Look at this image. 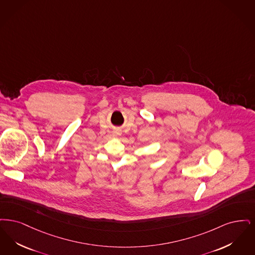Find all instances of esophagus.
<instances>
[{"mask_svg":"<svg viewBox=\"0 0 255 255\" xmlns=\"http://www.w3.org/2000/svg\"><path fill=\"white\" fill-rule=\"evenodd\" d=\"M115 134H118V133L116 132V133H115Z\"/></svg>","mask_w":255,"mask_h":255,"instance_id":"esophagus-1","label":"esophagus"}]
</instances>
